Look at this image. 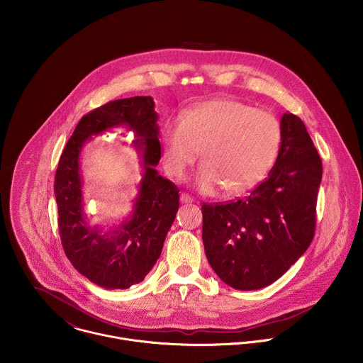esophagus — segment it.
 Instances as JSON below:
<instances>
[{"label":"esophagus","instance_id":"1","mask_svg":"<svg viewBox=\"0 0 363 363\" xmlns=\"http://www.w3.org/2000/svg\"><path fill=\"white\" fill-rule=\"evenodd\" d=\"M180 201H182L183 204H191V203H193V199H191L189 194L182 193V194H180Z\"/></svg>","mask_w":363,"mask_h":363}]
</instances>
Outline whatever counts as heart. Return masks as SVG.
I'll use <instances>...</instances> for the list:
<instances>
[{"mask_svg":"<svg viewBox=\"0 0 363 363\" xmlns=\"http://www.w3.org/2000/svg\"><path fill=\"white\" fill-rule=\"evenodd\" d=\"M281 140V124L271 113L233 99L208 101L164 124L163 164L169 174L182 179L201 150L199 189L212 193L220 187L225 196H239L267 176Z\"/></svg>","mask_w":363,"mask_h":363,"instance_id":"1","label":"heart"}]
</instances>
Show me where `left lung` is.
I'll use <instances>...</instances> for the list:
<instances>
[{
	"label": "left lung",
	"instance_id": "1",
	"mask_svg": "<svg viewBox=\"0 0 363 363\" xmlns=\"http://www.w3.org/2000/svg\"><path fill=\"white\" fill-rule=\"evenodd\" d=\"M268 177L245 199L204 204L208 262L229 286L255 291L282 277L311 246L323 166L303 121L284 113Z\"/></svg>",
	"mask_w": 363,
	"mask_h": 363
}]
</instances>
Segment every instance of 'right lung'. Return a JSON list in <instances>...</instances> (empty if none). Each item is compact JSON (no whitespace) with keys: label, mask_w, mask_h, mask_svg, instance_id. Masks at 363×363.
I'll return each instance as SVG.
<instances>
[{"label":"right lung","mask_w":363,"mask_h":363,"mask_svg":"<svg viewBox=\"0 0 363 363\" xmlns=\"http://www.w3.org/2000/svg\"><path fill=\"white\" fill-rule=\"evenodd\" d=\"M151 96L104 104L84 116L68 140L54 180L61 243L74 268L104 289H127L144 281L162 253L164 238L179 209V189L163 179L159 125ZM123 126L135 133L143 179L130 216L106 230L87 222L83 207L80 152L92 135Z\"/></svg>","instance_id":"right-lung-1"}]
</instances>
